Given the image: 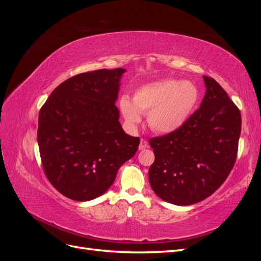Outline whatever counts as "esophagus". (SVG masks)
Here are the masks:
<instances>
[{
	"mask_svg": "<svg viewBox=\"0 0 261 261\" xmlns=\"http://www.w3.org/2000/svg\"><path fill=\"white\" fill-rule=\"evenodd\" d=\"M146 148H148V141L146 139H141L140 144L138 146V149L139 150H145Z\"/></svg>",
	"mask_w": 261,
	"mask_h": 261,
	"instance_id": "esophagus-1",
	"label": "esophagus"
}]
</instances>
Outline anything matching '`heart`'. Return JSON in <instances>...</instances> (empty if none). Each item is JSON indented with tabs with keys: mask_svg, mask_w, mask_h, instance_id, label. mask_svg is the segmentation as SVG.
<instances>
[{
	"mask_svg": "<svg viewBox=\"0 0 261 261\" xmlns=\"http://www.w3.org/2000/svg\"><path fill=\"white\" fill-rule=\"evenodd\" d=\"M199 97V90L192 82L160 80L140 86L133 101L122 96L118 107L127 124L137 125L141 121L140 113H144L154 133L172 134L188 121Z\"/></svg>",
	"mask_w": 261,
	"mask_h": 261,
	"instance_id": "b5f03b06",
	"label": "heart"
}]
</instances>
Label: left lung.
Listing matches in <instances>:
<instances>
[{
    "label": "left lung",
    "mask_w": 261,
    "mask_h": 261,
    "mask_svg": "<svg viewBox=\"0 0 261 261\" xmlns=\"http://www.w3.org/2000/svg\"><path fill=\"white\" fill-rule=\"evenodd\" d=\"M199 109L176 132L150 139V186L158 197L189 206L211 196L234 167L242 127L240 110L213 78L203 76Z\"/></svg>",
    "instance_id": "obj_1"
}]
</instances>
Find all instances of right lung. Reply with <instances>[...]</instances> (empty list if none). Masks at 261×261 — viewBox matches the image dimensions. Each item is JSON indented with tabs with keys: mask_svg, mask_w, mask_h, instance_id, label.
<instances>
[{
	"mask_svg": "<svg viewBox=\"0 0 261 261\" xmlns=\"http://www.w3.org/2000/svg\"><path fill=\"white\" fill-rule=\"evenodd\" d=\"M124 68L87 72L59 85L39 113L37 139L50 183L67 198L103 195L140 139L126 134L115 107Z\"/></svg>",
	"mask_w": 261,
	"mask_h": 261,
	"instance_id": "right-lung-1",
	"label": "right lung"
}]
</instances>
